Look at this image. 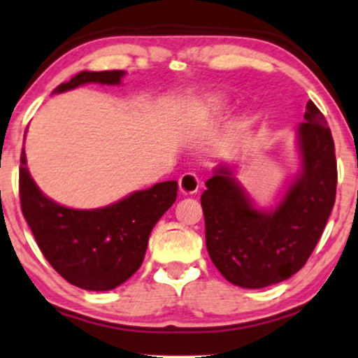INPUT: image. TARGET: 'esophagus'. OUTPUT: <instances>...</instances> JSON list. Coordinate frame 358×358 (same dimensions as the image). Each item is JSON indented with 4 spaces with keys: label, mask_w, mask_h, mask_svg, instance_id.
<instances>
[{
    "label": "esophagus",
    "mask_w": 358,
    "mask_h": 358,
    "mask_svg": "<svg viewBox=\"0 0 358 358\" xmlns=\"http://www.w3.org/2000/svg\"><path fill=\"white\" fill-rule=\"evenodd\" d=\"M199 184H201V180L192 173H185L179 179V189L184 196H194L199 190Z\"/></svg>",
    "instance_id": "obj_1"
}]
</instances>
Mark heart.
I'll list each match as a JSON object with an SVG mask.
<instances>
[{
	"mask_svg": "<svg viewBox=\"0 0 358 358\" xmlns=\"http://www.w3.org/2000/svg\"><path fill=\"white\" fill-rule=\"evenodd\" d=\"M227 106V100L222 95H207L202 100L197 101L196 108H194V122L196 123H206L210 120L219 118L224 113Z\"/></svg>",
	"mask_w": 358,
	"mask_h": 358,
	"instance_id": "1",
	"label": "heart"
}]
</instances>
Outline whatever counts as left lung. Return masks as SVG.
<instances>
[{
  "mask_svg": "<svg viewBox=\"0 0 358 358\" xmlns=\"http://www.w3.org/2000/svg\"><path fill=\"white\" fill-rule=\"evenodd\" d=\"M296 138L301 171L271 210L255 207L229 166L215 168L206 182L201 203L207 252L231 285L258 289L287 280L321 238L336 202L337 161L331 129L313 101Z\"/></svg>",
  "mask_w": 358,
  "mask_h": 358,
  "instance_id": "1",
  "label": "left lung"
}]
</instances>
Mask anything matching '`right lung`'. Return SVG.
I'll list each match as a JSON object with an SVG mask.
<instances>
[{
	"mask_svg": "<svg viewBox=\"0 0 358 358\" xmlns=\"http://www.w3.org/2000/svg\"><path fill=\"white\" fill-rule=\"evenodd\" d=\"M123 71H83L54 94L83 83L118 85ZM20 197L22 215L50 266L71 285L88 291L113 289L141 266L152 227L178 197V182L166 180L136 190L101 208L78 210L45 197L31 178L21 152Z\"/></svg>",
	"mask_w": 358,
	"mask_h": 358,
	"instance_id": "right-lung-1",
	"label": "right lung"
}]
</instances>
